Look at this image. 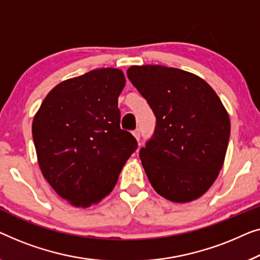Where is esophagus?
Listing matches in <instances>:
<instances>
[{
    "mask_svg": "<svg viewBox=\"0 0 260 260\" xmlns=\"http://www.w3.org/2000/svg\"><path fill=\"white\" fill-rule=\"evenodd\" d=\"M133 137L137 139V141H140V132L139 131H134L133 132Z\"/></svg>",
    "mask_w": 260,
    "mask_h": 260,
    "instance_id": "obj_1",
    "label": "esophagus"
}]
</instances>
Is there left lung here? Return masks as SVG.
Returning a JSON list of instances; mask_svg holds the SVG:
<instances>
[{
    "label": "left lung",
    "instance_id": "obj_1",
    "mask_svg": "<svg viewBox=\"0 0 260 260\" xmlns=\"http://www.w3.org/2000/svg\"><path fill=\"white\" fill-rule=\"evenodd\" d=\"M127 76L156 118L153 138L140 149L152 187L173 203L200 198L228 149L231 123L220 99L205 80L182 69L132 66Z\"/></svg>",
    "mask_w": 260,
    "mask_h": 260
}]
</instances>
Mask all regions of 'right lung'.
<instances>
[{"label": "right lung", "mask_w": 260, "mask_h": 260, "mask_svg": "<svg viewBox=\"0 0 260 260\" xmlns=\"http://www.w3.org/2000/svg\"><path fill=\"white\" fill-rule=\"evenodd\" d=\"M125 85L120 69H94L54 87L34 116L43 177L73 206L89 207L109 194L138 147L120 128L118 98Z\"/></svg>", "instance_id": "obj_1"}]
</instances>
